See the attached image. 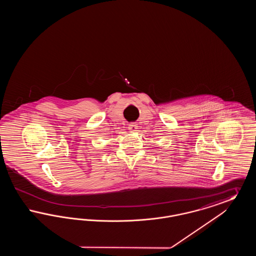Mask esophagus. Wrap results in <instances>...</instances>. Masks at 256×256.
<instances>
[{"label":"esophagus","mask_w":256,"mask_h":256,"mask_svg":"<svg viewBox=\"0 0 256 256\" xmlns=\"http://www.w3.org/2000/svg\"><path fill=\"white\" fill-rule=\"evenodd\" d=\"M128 130H130V132H135V130H137V124H134V122H130V124H128Z\"/></svg>","instance_id":"1"}]
</instances>
